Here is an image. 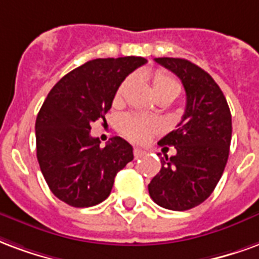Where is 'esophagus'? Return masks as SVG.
<instances>
[{"label":"esophagus","mask_w":259,"mask_h":259,"mask_svg":"<svg viewBox=\"0 0 259 259\" xmlns=\"http://www.w3.org/2000/svg\"><path fill=\"white\" fill-rule=\"evenodd\" d=\"M143 154H145V152H143L142 149H139V148L134 149V157L135 158H141Z\"/></svg>","instance_id":"esophagus-1"}]
</instances>
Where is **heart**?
I'll list each match as a JSON object with an SVG mask.
<instances>
[{
  "label": "heart",
  "mask_w": 259,
  "mask_h": 259,
  "mask_svg": "<svg viewBox=\"0 0 259 259\" xmlns=\"http://www.w3.org/2000/svg\"><path fill=\"white\" fill-rule=\"evenodd\" d=\"M128 82H130V78L124 80L120 84V87L117 88L116 94H114V101L121 99ZM152 91L157 99H161V98L175 99L181 92V87H179L178 81L175 80L172 75L165 74L163 71H157V73H154L152 78ZM120 130L131 141L143 142L152 135L153 132L157 131L158 122L156 120H153V118L138 116V114H125L120 120Z\"/></svg>",
  "instance_id": "heart-1"
}]
</instances>
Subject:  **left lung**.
<instances>
[{
    "label": "left lung",
    "mask_w": 259,
    "mask_h": 259,
    "mask_svg": "<svg viewBox=\"0 0 259 259\" xmlns=\"http://www.w3.org/2000/svg\"><path fill=\"white\" fill-rule=\"evenodd\" d=\"M154 60L182 81L186 109L177 130L158 142L177 153L161 157L149 194L163 208L185 211L208 199L220 182L229 157L232 116L224 92L201 67L181 58Z\"/></svg>",
    "instance_id": "left-lung-1"
}]
</instances>
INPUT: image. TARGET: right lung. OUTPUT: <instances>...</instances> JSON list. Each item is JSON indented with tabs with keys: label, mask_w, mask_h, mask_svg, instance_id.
<instances>
[{
	"label": "right lung",
	"mask_w": 259,
	"mask_h": 259,
	"mask_svg": "<svg viewBox=\"0 0 259 259\" xmlns=\"http://www.w3.org/2000/svg\"><path fill=\"white\" fill-rule=\"evenodd\" d=\"M141 56L94 59L71 70L51 90L35 120L37 160L51 192L66 204L92 207L109 197L117 172L134 158L114 137L105 148L91 124L110 110L117 88L145 65Z\"/></svg>",
	"instance_id": "add662e5"
}]
</instances>
